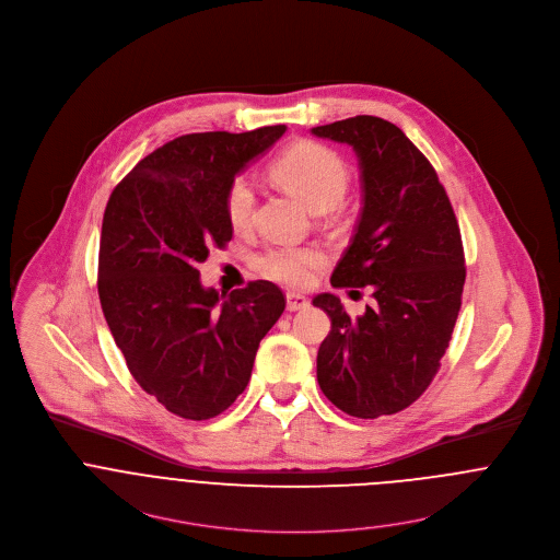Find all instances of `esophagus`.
<instances>
[{
    "label": "esophagus",
    "instance_id": "obj_1",
    "mask_svg": "<svg viewBox=\"0 0 560 560\" xmlns=\"http://www.w3.org/2000/svg\"><path fill=\"white\" fill-rule=\"evenodd\" d=\"M307 307V298L300 295V293H287V310L295 312V310H302Z\"/></svg>",
    "mask_w": 560,
    "mask_h": 560
}]
</instances>
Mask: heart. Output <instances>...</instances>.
<instances>
[{
  "instance_id": "obj_1",
  "label": "heart",
  "mask_w": 560,
  "mask_h": 560,
  "mask_svg": "<svg viewBox=\"0 0 560 560\" xmlns=\"http://www.w3.org/2000/svg\"><path fill=\"white\" fill-rule=\"evenodd\" d=\"M271 177L310 209L323 211L338 203L349 186L345 160L318 143L304 141L271 164ZM255 211V190L248 179L235 177L226 190V218L231 226L246 229ZM325 255L316 246L273 244L255 256L256 271L287 287H305Z\"/></svg>"
}]
</instances>
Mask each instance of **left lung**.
I'll list each match as a JSON object with an SVG mask.
<instances>
[{"mask_svg": "<svg viewBox=\"0 0 560 560\" xmlns=\"http://www.w3.org/2000/svg\"><path fill=\"white\" fill-rule=\"evenodd\" d=\"M312 135L351 145L361 171L363 207L331 287H370L374 298L357 318L331 293L312 300L331 318L316 378L347 415H394L428 389L456 327L466 278L458 220L434 166L392 121L357 115Z\"/></svg>", "mask_w": 560, "mask_h": 560, "instance_id": "1", "label": "left lung"}]
</instances>
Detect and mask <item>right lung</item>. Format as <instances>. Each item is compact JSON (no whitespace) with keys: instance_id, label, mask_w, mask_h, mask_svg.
<instances>
[{"instance_id":"right-lung-1","label":"right lung","mask_w":560,"mask_h":560,"mask_svg":"<svg viewBox=\"0 0 560 560\" xmlns=\"http://www.w3.org/2000/svg\"><path fill=\"white\" fill-rule=\"evenodd\" d=\"M287 126L184 135L145 155L102 218L98 295L135 381L177 417L203 421L246 389L256 351L284 312L267 280L231 295L201 284L209 246L233 237L226 190Z\"/></svg>"}]
</instances>
